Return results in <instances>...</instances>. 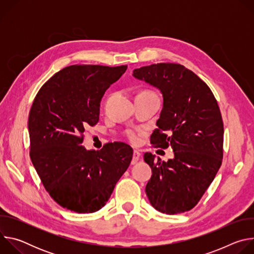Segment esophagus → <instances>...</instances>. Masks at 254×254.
Listing matches in <instances>:
<instances>
[{
  "label": "esophagus",
  "mask_w": 254,
  "mask_h": 254,
  "mask_svg": "<svg viewBox=\"0 0 254 254\" xmlns=\"http://www.w3.org/2000/svg\"><path fill=\"white\" fill-rule=\"evenodd\" d=\"M139 157H140V153L138 151H133V154H132V160H131V165H134L137 163V161L139 160Z\"/></svg>",
  "instance_id": "1"
}]
</instances>
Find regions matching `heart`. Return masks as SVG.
Here are the masks:
<instances>
[{"label":"heart","instance_id":"b5f03b06","mask_svg":"<svg viewBox=\"0 0 254 254\" xmlns=\"http://www.w3.org/2000/svg\"><path fill=\"white\" fill-rule=\"evenodd\" d=\"M144 92H148V91H144ZM127 137L128 138V140L132 143H137L139 140V136L141 135V130L136 128V129H128L126 132Z\"/></svg>","mask_w":254,"mask_h":254}]
</instances>
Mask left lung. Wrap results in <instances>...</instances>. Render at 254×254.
Here are the masks:
<instances>
[{
    "mask_svg": "<svg viewBox=\"0 0 254 254\" xmlns=\"http://www.w3.org/2000/svg\"><path fill=\"white\" fill-rule=\"evenodd\" d=\"M136 79L157 87L163 110L151 142L174 151L162 162L152 153L146 193L152 206L166 214L194 208L218 172L223 158V121L209 86L193 71L176 63H157L133 70Z\"/></svg>",
    "mask_w": 254,
    "mask_h": 254,
    "instance_id": "obj_1",
    "label": "left lung"
}]
</instances>
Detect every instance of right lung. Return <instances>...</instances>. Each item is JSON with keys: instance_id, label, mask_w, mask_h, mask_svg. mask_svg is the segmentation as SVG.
Here are the masks:
<instances>
[{"instance_id": "obj_1", "label": "right lung", "mask_w": 254, "mask_h": 254, "mask_svg": "<svg viewBox=\"0 0 254 254\" xmlns=\"http://www.w3.org/2000/svg\"><path fill=\"white\" fill-rule=\"evenodd\" d=\"M127 66L71 65L55 73L36 95L29 114L30 158L41 182L63 208L92 213L110 199L128 168L132 149L121 141L100 151L81 143L99 120L100 100Z\"/></svg>"}]
</instances>
